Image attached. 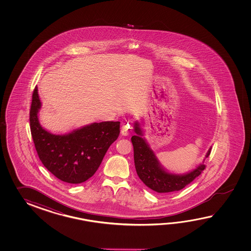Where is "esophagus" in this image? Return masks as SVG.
<instances>
[{
  "instance_id": "esophagus-1",
  "label": "esophagus",
  "mask_w": 251,
  "mask_h": 251,
  "mask_svg": "<svg viewBox=\"0 0 251 251\" xmlns=\"http://www.w3.org/2000/svg\"><path fill=\"white\" fill-rule=\"evenodd\" d=\"M129 132H130V126H129V125L128 124H126V125H123L122 126V127H121V133L125 135V136H126L129 134Z\"/></svg>"
}]
</instances>
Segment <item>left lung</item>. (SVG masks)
I'll use <instances>...</instances> for the list:
<instances>
[{"label": "left lung", "instance_id": "left-lung-1", "mask_svg": "<svg viewBox=\"0 0 251 251\" xmlns=\"http://www.w3.org/2000/svg\"><path fill=\"white\" fill-rule=\"evenodd\" d=\"M134 132L136 134L132 136L131 140L133 146L135 170L144 185L155 192L166 194L181 190L205 169V165L202 163L186 174L179 175L168 172L160 165L153 151L151 149L149 144L143 137L144 133L138 122L134 123ZM211 149L212 148L208 150L205 158L211 153Z\"/></svg>", "mask_w": 251, "mask_h": 251}]
</instances>
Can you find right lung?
<instances>
[{
	"mask_svg": "<svg viewBox=\"0 0 251 251\" xmlns=\"http://www.w3.org/2000/svg\"><path fill=\"white\" fill-rule=\"evenodd\" d=\"M41 102L36 86L29 111L35 148L44 166L53 176L70 184H80L95 174L109 146L118 139L120 122L92 123L67 134H53L40 126Z\"/></svg>",
	"mask_w": 251,
	"mask_h": 251,
	"instance_id": "1",
	"label": "right lung"
}]
</instances>
